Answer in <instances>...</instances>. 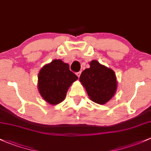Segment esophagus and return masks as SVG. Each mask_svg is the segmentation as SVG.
I'll return each instance as SVG.
<instances>
[{
	"label": "esophagus",
	"mask_w": 151,
	"mask_h": 151,
	"mask_svg": "<svg viewBox=\"0 0 151 151\" xmlns=\"http://www.w3.org/2000/svg\"><path fill=\"white\" fill-rule=\"evenodd\" d=\"M81 72H78V73H76V76H78V77H80V76H81Z\"/></svg>",
	"instance_id": "34e87169"
}]
</instances>
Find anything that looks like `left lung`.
Segmentation results:
<instances>
[{
    "instance_id": "8db88e82",
    "label": "left lung",
    "mask_w": 151,
    "mask_h": 151,
    "mask_svg": "<svg viewBox=\"0 0 151 151\" xmlns=\"http://www.w3.org/2000/svg\"><path fill=\"white\" fill-rule=\"evenodd\" d=\"M90 68L81 73L79 81L91 101L104 104L114 96L117 81L114 70L96 60L89 63Z\"/></svg>"
}]
</instances>
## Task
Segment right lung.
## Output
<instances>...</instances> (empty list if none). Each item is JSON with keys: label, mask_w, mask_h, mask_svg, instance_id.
Returning a JSON list of instances; mask_svg holds the SVG:
<instances>
[{"label": "right lung", "mask_w": 151, "mask_h": 151, "mask_svg": "<svg viewBox=\"0 0 151 151\" xmlns=\"http://www.w3.org/2000/svg\"><path fill=\"white\" fill-rule=\"evenodd\" d=\"M77 79L68 63L60 59L53 60L40 69L37 88L45 101L56 105L65 99L69 87Z\"/></svg>", "instance_id": "add662e5"}]
</instances>
